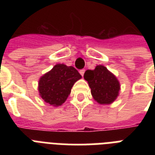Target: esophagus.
Masks as SVG:
<instances>
[{"label": "esophagus", "mask_w": 155, "mask_h": 155, "mask_svg": "<svg viewBox=\"0 0 155 155\" xmlns=\"http://www.w3.org/2000/svg\"><path fill=\"white\" fill-rule=\"evenodd\" d=\"M84 72H85V70H84V69H81V70L80 71V75H82V76H84Z\"/></svg>", "instance_id": "34e87169"}]
</instances>
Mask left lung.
Segmentation results:
<instances>
[{
	"label": "left lung",
	"instance_id": "obj_1",
	"mask_svg": "<svg viewBox=\"0 0 155 155\" xmlns=\"http://www.w3.org/2000/svg\"><path fill=\"white\" fill-rule=\"evenodd\" d=\"M84 77L89 84L92 97L98 103L111 104L117 97L120 84L105 67L99 65L94 70L86 71Z\"/></svg>",
	"mask_w": 155,
	"mask_h": 155
}]
</instances>
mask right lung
Listing matches in <instances>:
<instances>
[{"instance_id": "right-lung-1", "label": "right lung", "mask_w": 155, "mask_h": 155, "mask_svg": "<svg viewBox=\"0 0 155 155\" xmlns=\"http://www.w3.org/2000/svg\"><path fill=\"white\" fill-rule=\"evenodd\" d=\"M81 75L73 67L56 64L51 71L41 77L38 91L44 101L58 106L64 103L70 95L71 87Z\"/></svg>"}]
</instances>
